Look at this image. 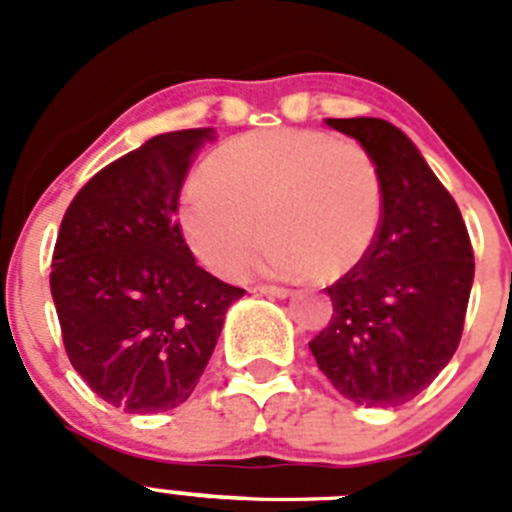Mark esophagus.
Masks as SVG:
<instances>
[{
  "label": "esophagus",
  "mask_w": 512,
  "mask_h": 512,
  "mask_svg": "<svg viewBox=\"0 0 512 512\" xmlns=\"http://www.w3.org/2000/svg\"><path fill=\"white\" fill-rule=\"evenodd\" d=\"M256 295H264V297H279V300H287L292 295V289L287 287H271V284H261V287H253Z\"/></svg>",
  "instance_id": "esophagus-1"
}]
</instances>
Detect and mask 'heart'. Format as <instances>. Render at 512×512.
Listing matches in <instances>:
<instances>
[{
	"label": "heart",
	"instance_id": "heart-1",
	"mask_svg": "<svg viewBox=\"0 0 512 512\" xmlns=\"http://www.w3.org/2000/svg\"><path fill=\"white\" fill-rule=\"evenodd\" d=\"M384 192L374 158L320 130L271 128L238 135L202 164V182L179 197V228L215 274L338 277L364 261L382 225Z\"/></svg>",
	"mask_w": 512,
	"mask_h": 512
}]
</instances>
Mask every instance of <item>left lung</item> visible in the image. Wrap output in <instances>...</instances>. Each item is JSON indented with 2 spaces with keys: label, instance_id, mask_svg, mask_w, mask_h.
Masks as SVG:
<instances>
[{
  "label": "left lung",
  "instance_id": "obj_1",
  "mask_svg": "<svg viewBox=\"0 0 512 512\" xmlns=\"http://www.w3.org/2000/svg\"><path fill=\"white\" fill-rule=\"evenodd\" d=\"M325 125L374 158L384 210L372 251L328 287L333 318L310 351L346 400L397 408L420 395L459 346L472 243L454 197L400 128L379 117H328Z\"/></svg>",
  "mask_w": 512,
  "mask_h": 512
}]
</instances>
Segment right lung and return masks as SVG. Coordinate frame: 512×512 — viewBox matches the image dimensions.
Masks as SVG:
<instances>
[{"label":"right lung","instance_id":"obj_1","mask_svg":"<svg viewBox=\"0 0 512 512\" xmlns=\"http://www.w3.org/2000/svg\"><path fill=\"white\" fill-rule=\"evenodd\" d=\"M212 128L153 135L94 174L61 220L51 295L79 377L112 408H179L243 289L197 266L176 223L189 161Z\"/></svg>","mask_w":512,"mask_h":512}]
</instances>
